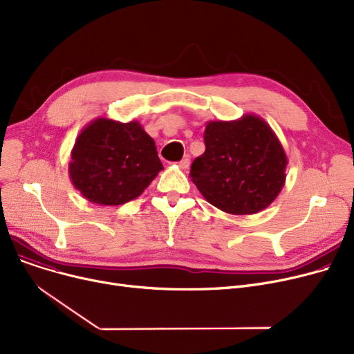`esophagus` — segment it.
<instances>
[{
	"instance_id": "1",
	"label": "esophagus",
	"mask_w": 354,
	"mask_h": 354,
	"mask_svg": "<svg viewBox=\"0 0 354 354\" xmlns=\"http://www.w3.org/2000/svg\"><path fill=\"white\" fill-rule=\"evenodd\" d=\"M178 165H179L180 169H188L189 165H191V160H189V158L187 156V158H183L180 162H178Z\"/></svg>"
}]
</instances>
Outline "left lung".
<instances>
[{
	"label": "left lung",
	"instance_id": "left-lung-1",
	"mask_svg": "<svg viewBox=\"0 0 354 354\" xmlns=\"http://www.w3.org/2000/svg\"><path fill=\"white\" fill-rule=\"evenodd\" d=\"M205 152L191 166V180L211 205L232 215L266 209L286 183L287 155L270 124L257 115L208 122Z\"/></svg>",
	"mask_w": 354,
	"mask_h": 354
}]
</instances>
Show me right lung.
Segmentation results:
<instances>
[{"label": "right lung", "mask_w": 354, "mask_h": 354, "mask_svg": "<svg viewBox=\"0 0 354 354\" xmlns=\"http://www.w3.org/2000/svg\"><path fill=\"white\" fill-rule=\"evenodd\" d=\"M163 169L155 140L136 120L90 122L76 139L68 175L87 201L123 205L142 195Z\"/></svg>", "instance_id": "add662e5"}]
</instances>
